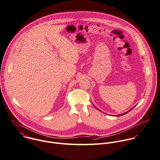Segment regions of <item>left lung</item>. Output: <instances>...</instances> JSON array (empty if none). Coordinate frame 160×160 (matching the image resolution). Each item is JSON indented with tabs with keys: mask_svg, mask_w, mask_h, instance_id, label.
Masks as SVG:
<instances>
[{
	"mask_svg": "<svg viewBox=\"0 0 160 160\" xmlns=\"http://www.w3.org/2000/svg\"><path fill=\"white\" fill-rule=\"evenodd\" d=\"M95 108H96V109H98V110H99V111H101V110H100V109H98V108H97V107H96V106H95ZM134 108V107H133V108H131V109H129V111H126V112H124V113H122V114H118V115H114V116H122V115H124V114H126V113H128V112H129V111H131V109H133V108Z\"/></svg>",
	"mask_w": 160,
	"mask_h": 160,
	"instance_id": "1",
	"label": "left lung"
}]
</instances>
